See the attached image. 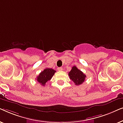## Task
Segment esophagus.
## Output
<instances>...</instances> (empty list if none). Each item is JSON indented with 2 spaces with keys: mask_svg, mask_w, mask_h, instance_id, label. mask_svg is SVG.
I'll list each match as a JSON object with an SVG mask.
<instances>
[{
  "mask_svg": "<svg viewBox=\"0 0 123 123\" xmlns=\"http://www.w3.org/2000/svg\"><path fill=\"white\" fill-rule=\"evenodd\" d=\"M58 70L59 71H62V70H63V68H62V67H59V68H58Z\"/></svg>",
  "mask_w": 123,
  "mask_h": 123,
  "instance_id": "obj_1",
  "label": "esophagus"
}]
</instances>
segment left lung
Segmentation results:
<instances>
[{
    "label": "left lung",
    "instance_id": "obj_1",
    "mask_svg": "<svg viewBox=\"0 0 123 123\" xmlns=\"http://www.w3.org/2000/svg\"><path fill=\"white\" fill-rule=\"evenodd\" d=\"M68 75L70 80L77 86L83 83L86 77V75L75 66L72 67V70L69 72Z\"/></svg>",
    "mask_w": 123,
    "mask_h": 123
}]
</instances>
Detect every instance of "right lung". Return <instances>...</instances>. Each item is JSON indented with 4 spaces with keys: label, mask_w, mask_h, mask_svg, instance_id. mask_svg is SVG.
<instances>
[{
    "label": "right lung",
    "mask_w": 123,
    "mask_h": 123,
    "mask_svg": "<svg viewBox=\"0 0 123 123\" xmlns=\"http://www.w3.org/2000/svg\"><path fill=\"white\" fill-rule=\"evenodd\" d=\"M56 71L51 68H46L40 73L37 77V81L41 84L42 86H45L49 80H51Z\"/></svg>",
    "instance_id": "1"
}]
</instances>
